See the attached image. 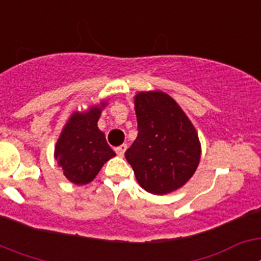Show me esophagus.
<instances>
[{"label": "esophagus", "mask_w": 261, "mask_h": 261, "mask_svg": "<svg viewBox=\"0 0 261 261\" xmlns=\"http://www.w3.org/2000/svg\"><path fill=\"white\" fill-rule=\"evenodd\" d=\"M125 150H126V145L125 144H123V145H120V146L115 147V151H116V154L119 156H123L124 153H125Z\"/></svg>", "instance_id": "esophagus-1"}]
</instances>
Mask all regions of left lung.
<instances>
[{
	"label": "left lung",
	"instance_id": "left-lung-1",
	"mask_svg": "<svg viewBox=\"0 0 261 261\" xmlns=\"http://www.w3.org/2000/svg\"><path fill=\"white\" fill-rule=\"evenodd\" d=\"M138 135L125 158L138 184L166 195L190 180L200 161V142L190 119L171 96L161 91L135 98Z\"/></svg>",
	"mask_w": 261,
	"mask_h": 261
}]
</instances>
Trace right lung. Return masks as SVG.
Returning a JSON list of instances; mask_svg holds the SVG:
<instances>
[{
    "label": "right lung",
    "instance_id": "right-lung-1",
    "mask_svg": "<svg viewBox=\"0 0 261 261\" xmlns=\"http://www.w3.org/2000/svg\"><path fill=\"white\" fill-rule=\"evenodd\" d=\"M100 110L93 107L85 114L74 112L56 144L57 163L64 175L77 186L90 183L108 159L115 156V151L106 141L105 133L96 125Z\"/></svg>",
    "mask_w": 261,
    "mask_h": 261
}]
</instances>
